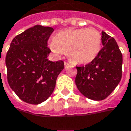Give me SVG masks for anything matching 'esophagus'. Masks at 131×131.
Segmentation results:
<instances>
[{
    "label": "esophagus",
    "mask_w": 131,
    "mask_h": 131,
    "mask_svg": "<svg viewBox=\"0 0 131 131\" xmlns=\"http://www.w3.org/2000/svg\"><path fill=\"white\" fill-rule=\"evenodd\" d=\"M64 66H65V67H68L70 66V64L69 62H67V61H65L64 62Z\"/></svg>",
    "instance_id": "obj_1"
}]
</instances>
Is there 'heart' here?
Wrapping results in <instances>:
<instances>
[{"instance_id":"b5f03b06","label":"heart","mask_w":131,"mask_h":131,"mask_svg":"<svg viewBox=\"0 0 131 131\" xmlns=\"http://www.w3.org/2000/svg\"><path fill=\"white\" fill-rule=\"evenodd\" d=\"M102 38L94 28L65 30L58 33L49 42L51 50L56 54L69 52L71 59L77 64H87L93 61L101 49Z\"/></svg>"}]
</instances>
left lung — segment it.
<instances>
[{
	"label": "left lung",
	"mask_w": 131,
	"mask_h": 131,
	"mask_svg": "<svg viewBox=\"0 0 131 131\" xmlns=\"http://www.w3.org/2000/svg\"><path fill=\"white\" fill-rule=\"evenodd\" d=\"M102 45L97 56L89 64L77 67L76 85L87 98L102 101L117 87L122 79V54L115 40L102 31Z\"/></svg>",
	"instance_id": "left-lung-1"
}]
</instances>
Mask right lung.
Listing matches in <instances>:
<instances>
[{
    "label": "right lung",
    "instance_id": "right-lung-1",
    "mask_svg": "<svg viewBox=\"0 0 131 131\" xmlns=\"http://www.w3.org/2000/svg\"><path fill=\"white\" fill-rule=\"evenodd\" d=\"M53 31L51 27L34 25L13 38L6 54L8 83L28 103L36 105L47 100L64 68L63 61L47 58L51 52L47 41Z\"/></svg>",
    "mask_w": 131,
    "mask_h": 131
}]
</instances>
